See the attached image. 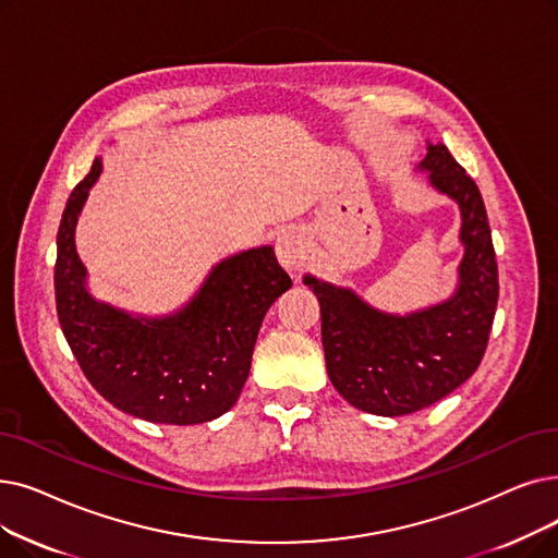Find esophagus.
<instances>
[{
	"instance_id": "esophagus-1",
	"label": "esophagus",
	"mask_w": 558,
	"mask_h": 558,
	"mask_svg": "<svg viewBox=\"0 0 558 558\" xmlns=\"http://www.w3.org/2000/svg\"><path fill=\"white\" fill-rule=\"evenodd\" d=\"M276 255H278V262L284 266V271L296 276L301 271V266L305 264V257H307L303 236L294 230L280 232L278 239H276Z\"/></svg>"
}]
</instances>
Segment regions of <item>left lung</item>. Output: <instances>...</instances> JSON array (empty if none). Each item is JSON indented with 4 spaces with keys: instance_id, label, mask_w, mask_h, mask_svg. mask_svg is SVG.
<instances>
[{
    "instance_id": "obj_1",
    "label": "left lung",
    "mask_w": 558,
    "mask_h": 558,
    "mask_svg": "<svg viewBox=\"0 0 558 558\" xmlns=\"http://www.w3.org/2000/svg\"><path fill=\"white\" fill-rule=\"evenodd\" d=\"M420 171H428V182L458 203L463 219L465 255L451 299L399 317L372 307L351 289L303 278L322 305L330 383L351 405L380 417L417 413L476 372L499 296L493 234L476 182L442 143H428Z\"/></svg>"
}]
</instances>
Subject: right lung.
<instances>
[{"label":"right lung","mask_w":558,"mask_h":558,"mask_svg":"<svg viewBox=\"0 0 558 558\" xmlns=\"http://www.w3.org/2000/svg\"><path fill=\"white\" fill-rule=\"evenodd\" d=\"M100 173L102 161L95 159L72 189L57 234V314L68 344L95 390L132 417L173 426L221 417L248 378L266 310L292 278L274 248L262 246L216 264L201 292L168 317H134L95 301L75 226Z\"/></svg>","instance_id":"add662e5"}]
</instances>
